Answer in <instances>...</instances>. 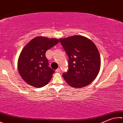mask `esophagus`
<instances>
[{"instance_id":"esophagus-1","label":"esophagus","mask_w":123,"mask_h":123,"mask_svg":"<svg viewBox=\"0 0 123 123\" xmlns=\"http://www.w3.org/2000/svg\"><path fill=\"white\" fill-rule=\"evenodd\" d=\"M60 71V68H57V69H56V70H55V71H56V73H59Z\"/></svg>"}]
</instances>
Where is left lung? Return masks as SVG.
<instances>
[{
  "label": "left lung",
  "mask_w": 123,
  "mask_h": 123,
  "mask_svg": "<svg viewBox=\"0 0 123 123\" xmlns=\"http://www.w3.org/2000/svg\"><path fill=\"white\" fill-rule=\"evenodd\" d=\"M59 41L69 57L68 70L62 74L67 83L76 88L90 84L100 67V55L95 44L80 35L59 39Z\"/></svg>",
  "instance_id": "obj_1"
}]
</instances>
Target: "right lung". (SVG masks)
Instances as JSON below:
<instances>
[{"mask_svg":"<svg viewBox=\"0 0 123 123\" xmlns=\"http://www.w3.org/2000/svg\"><path fill=\"white\" fill-rule=\"evenodd\" d=\"M59 42L57 39L37 37L23 48L18 61V68L27 83L41 88L49 83L55 71L49 67L46 52Z\"/></svg>","mask_w":123,"mask_h":123,"instance_id":"right-lung-1","label":"right lung"}]
</instances>
